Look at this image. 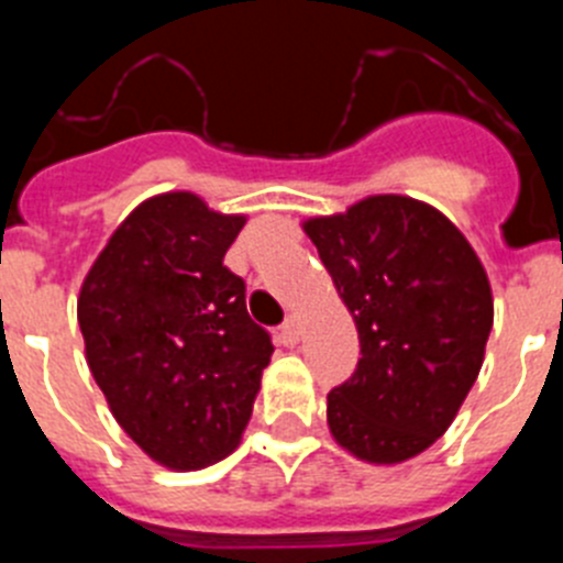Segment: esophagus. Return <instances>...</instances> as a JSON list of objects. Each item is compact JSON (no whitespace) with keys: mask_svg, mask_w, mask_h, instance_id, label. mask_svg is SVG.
Wrapping results in <instances>:
<instances>
[{"mask_svg":"<svg viewBox=\"0 0 563 563\" xmlns=\"http://www.w3.org/2000/svg\"><path fill=\"white\" fill-rule=\"evenodd\" d=\"M282 338H285L287 343H296L298 338H301V318H298L296 312H290V316L285 318V324H282Z\"/></svg>","mask_w":563,"mask_h":563,"instance_id":"1","label":"esophagus"}]
</instances>
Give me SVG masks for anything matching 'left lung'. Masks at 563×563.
<instances>
[{
  "mask_svg": "<svg viewBox=\"0 0 563 563\" xmlns=\"http://www.w3.org/2000/svg\"><path fill=\"white\" fill-rule=\"evenodd\" d=\"M355 318L361 361L327 395L343 449L377 465L445 434L482 369L494 298L474 247L437 208L380 194L305 222Z\"/></svg>",
  "mask_w": 563,
  "mask_h": 563,
  "instance_id": "left-lung-1",
  "label": "left lung"
}]
</instances>
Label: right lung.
<instances>
[{"instance_id": "add662e5", "label": "right lung", "mask_w": 563, "mask_h": 563, "mask_svg": "<svg viewBox=\"0 0 563 563\" xmlns=\"http://www.w3.org/2000/svg\"><path fill=\"white\" fill-rule=\"evenodd\" d=\"M245 217L188 191L129 213L87 273L78 327L114 420L152 460L194 471L236 449L273 341L222 265Z\"/></svg>"}]
</instances>
